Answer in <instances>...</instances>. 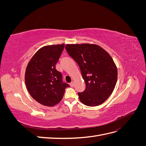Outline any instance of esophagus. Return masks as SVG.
Instances as JSON below:
<instances>
[{"mask_svg": "<svg viewBox=\"0 0 146 146\" xmlns=\"http://www.w3.org/2000/svg\"><path fill=\"white\" fill-rule=\"evenodd\" d=\"M70 86H71V87H73L74 86V82H72L71 83H70Z\"/></svg>", "mask_w": 146, "mask_h": 146, "instance_id": "esophagus-1", "label": "esophagus"}]
</instances>
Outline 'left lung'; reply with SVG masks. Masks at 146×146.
<instances>
[{
  "label": "left lung",
  "instance_id": "left-lung-1",
  "mask_svg": "<svg viewBox=\"0 0 146 146\" xmlns=\"http://www.w3.org/2000/svg\"><path fill=\"white\" fill-rule=\"evenodd\" d=\"M68 54L80 67L86 89L78 92L82 103L96 107L104 103L116 86L117 69L108 53L93 44H66Z\"/></svg>",
  "mask_w": 146,
  "mask_h": 146
}]
</instances>
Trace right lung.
Segmentation results:
<instances>
[{
  "label": "right lung",
  "instance_id": "right-lung-1",
  "mask_svg": "<svg viewBox=\"0 0 146 146\" xmlns=\"http://www.w3.org/2000/svg\"><path fill=\"white\" fill-rule=\"evenodd\" d=\"M64 44L41 47L30 60L25 74V82L30 96L43 105L52 107L63 99L68 84L55 68Z\"/></svg>",
  "mask_w": 146,
  "mask_h": 146
}]
</instances>
